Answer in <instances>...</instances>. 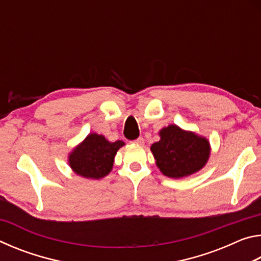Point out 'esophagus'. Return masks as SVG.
Masks as SVG:
<instances>
[{
  "instance_id": "obj_1",
  "label": "esophagus",
  "mask_w": 261,
  "mask_h": 261,
  "mask_svg": "<svg viewBox=\"0 0 261 261\" xmlns=\"http://www.w3.org/2000/svg\"><path fill=\"white\" fill-rule=\"evenodd\" d=\"M134 143L137 144V145H144L145 140H144L143 137H139V138H137L136 140H134Z\"/></svg>"
}]
</instances>
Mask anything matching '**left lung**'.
Masks as SVG:
<instances>
[{"label": "left lung", "mask_w": 261, "mask_h": 261, "mask_svg": "<svg viewBox=\"0 0 261 261\" xmlns=\"http://www.w3.org/2000/svg\"><path fill=\"white\" fill-rule=\"evenodd\" d=\"M160 136L161 139L152 145L151 151L163 175L171 178L185 177L206 165L210 156L207 139L183 131L177 125L163 127Z\"/></svg>", "instance_id": "left-lung-1"}]
</instances>
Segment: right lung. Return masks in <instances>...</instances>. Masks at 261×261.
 <instances>
[{
  "label": "right lung",
  "mask_w": 261,
  "mask_h": 261,
  "mask_svg": "<svg viewBox=\"0 0 261 261\" xmlns=\"http://www.w3.org/2000/svg\"><path fill=\"white\" fill-rule=\"evenodd\" d=\"M124 143H109L103 136L91 134L70 154L69 163L74 173L86 178L99 179L112 170L115 154Z\"/></svg>",
  "instance_id": "obj_1"
}]
</instances>
